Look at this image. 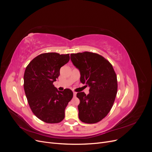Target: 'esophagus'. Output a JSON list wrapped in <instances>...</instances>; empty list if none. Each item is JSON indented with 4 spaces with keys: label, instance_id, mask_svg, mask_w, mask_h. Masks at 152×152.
<instances>
[{
    "label": "esophagus",
    "instance_id": "obj_1",
    "mask_svg": "<svg viewBox=\"0 0 152 152\" xmlns=\"http://www.w3.org/2000/svg\"><path fill=\"white\" fill-rule=\"evenodd\" d=\"M77 94V93H75V92H73V96H75Z\"/></svg>",
    "mask_w": 152,
    "mask_h": 152
}]
</instances>
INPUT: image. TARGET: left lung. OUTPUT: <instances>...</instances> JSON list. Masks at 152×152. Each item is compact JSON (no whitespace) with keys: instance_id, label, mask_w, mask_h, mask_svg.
Instances as JSON below:
<instances>
[{"instance_id":"8db88e82","label":"left lung","mask_w":152,"mask_h":152,"mask_svg":"<svg viewBox=\"0 0 152 152\" xmlns=\"http://www.w3.org/2000/svg\"><path fill=\"white\" fill-rule=\"evenodd\" d=\"M70 58L80 71L81 83L89 87V93H77L80 120L87 124L102 120L112 108L117 93V79L113 68L107 59L91 52L71 54Z\"/></svg>"}]
</instances>
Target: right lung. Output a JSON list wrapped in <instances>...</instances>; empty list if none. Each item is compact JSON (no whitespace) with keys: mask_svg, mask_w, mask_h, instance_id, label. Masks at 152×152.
Wrapping results in <instances>:
<instances>
[{"mask_svg":"<svg viewBox=\"0 0 152 152\" xmlns=\"http://www.w3.org/2000/svg\"><path fill=\"white\" fill-rule=\"evenodd\" d=\"M70 60L69 54H41L34 58L24 73V89L30 107L35 115L44 122L56 124L65 118V110L73 98L69 89L58 91L53 82L60 68Z\"/></svg>","mask_w":152,"mask_h":152,"instance_id":"obj_1","label":"right lung"}]
</instances>
